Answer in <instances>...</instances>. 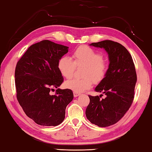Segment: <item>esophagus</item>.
<instances>
[{
    "label": "esophagus",
    "mask_w": 152,
    "mask_h": 152,
    "mask_svg": "<svg viewBox=\"0 0 152 152\" xmlns=\"http://www.w3.org/2000/svg\"><path fill=\"white\" fill-rule=\"evenodd\" d=\"M73 94H74V97H77V96H80V93H79V92H74Z\"/></svg>",
    "instance_id": "34e87169"
}]
</instances>
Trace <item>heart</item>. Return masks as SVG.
Segmentation results:
<instances>
[{
  "label": "heart",
  "instance_id": "b5f03b06",
  "mask_svg": "<svg viewBox=\"0 0 152 152\" xmlns=\"http://www.w3.org/2000/svg\"><path fill=\"white\" fill-rule=\"evenodd\" d=\"M74 61L68 56H62L58 63L60 74L67 79L74 76L76 67H83V78H74L67 81V88L76 92H82L89 89L94 84H99L106 76L109 64L104 60L102 53L88 45H81L74 51Z\"/></svg>",
  "mask_w": 152,
  "mask_h": 152
}]
</instances>
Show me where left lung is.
<instances>
[{"instance_id": "8db88e82", "label": "left lung", "mask_w": 152, "mask_h": 152, "mask_svg": "<svg viewBox=\"0 0 152 152\" xmlns=\"http://www.w3.org/2000/svg\"><path fill=\"white\" fill-rule=\"evenodd\" d=\"M91 45L103 48L109 54L110 63L106 76L95 88V91L106 97L101 99L102 94L88 95L86 116L92 124L108 127L119 121L132 106L137 74L132 56L119 43L104 40Z\"/></svg>"}]
</instances>
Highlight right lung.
I'll list each match as a JSON object with an SVG mask.
<instances>
[{
	"instance_id": "1",
	"label": "right lung",
	"mask_w": 152,
	"mask_h": 152,
	"mask_svg": "<svg viewBox=\"0 0 152 152\" xmlns=\"http://www.w3.org/2000/svg\"><path fill=\"white\" fill-rule=\"evenodd\" d=\"M68 47L43 40L28 48L15 68L17 99L27 117L38 125L57 126L65 118L66 108L74 98L70 89H60L51 95L64 78L58 68Z\"/></svg>"
}]
</instances>
